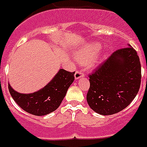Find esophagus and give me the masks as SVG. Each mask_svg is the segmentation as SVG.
<instances>
[{
	"label": "esophagus",
	"mask_w": 147,
	"mask_h": 147,
	"mask_svg": "<svg viewBox=\"0 0 147 147\" xmlns=\"http://www.w3.org/2000/svg\"><path fill=\"white\" fill-rule=\"evenodd\" d=\"M83 76H84V74H83L82 71H77L75 73V79H79Z\"/></svg>",
	"instance_id": "1"
}]
</instances>
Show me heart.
Listing matches in <instances>:
<instances>
[{"mask_svg":"<svg viewBox=\"0 0 147 147\" xmlns=\"http://www.w3.org/2000/svg\"><path fill=\"white\" fill-rule=\"evenodd\" d=\"M101 50V45L98 43H92L90 44H86L79 50L76 53V59L79 62L82 64H86L91 61L94 57L98 54L100 51ZM107 57V54H104L103 56L99 59L96 60L94 64H99L103 61Z\"/></svg>","mask_w":147,"mask_h":147,"instance_id":"b5f03b06","label":"heart"}]
</instances>
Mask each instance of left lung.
Masks as SVG:
<instances>
[{
  "mask_svg": "<svg viewBox=\"0 0 147 147\" xmlns=\"http://www.w3.org/2000/svg\"><path fill=\"white\" fill-rule=\"evenodd\" d=\"M141 82V65L137 52L129 44L113 53L93 74L86 100L90 108L111 115L128 107L137 95Z\"/></svg>",
  "mask_w": 147,
  "mask_h": 147,
  "instance_id": "obj_1",
  "label": "left lung"
}]
</instances>
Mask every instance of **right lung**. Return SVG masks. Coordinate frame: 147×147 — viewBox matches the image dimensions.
Wrapping results in <instances>:
<instances>
[{"label":"right lung","instance_id":"obj_1","mask_svg":"<svg viewBox=\"0 0 147 147\" xmlns=\"http://www.w3.org/2000/svg\"><path fill=\"white\" fill-rule=\"evenodd\" d=\"M74 72L60 69L51 81L32 93H20L8 84L10 94L19 107L31 115L43 116L57 110L73 82Z\"/></svg>","mask_w":147,"mask_h":147}]
</instances>
